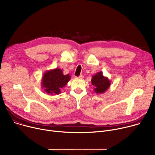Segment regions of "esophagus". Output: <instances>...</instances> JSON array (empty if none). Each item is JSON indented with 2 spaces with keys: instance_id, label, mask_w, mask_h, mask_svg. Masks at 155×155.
Here are the masks:
<instances>
[{
  "instance_id": "34e87169",
  "label": "esophagus",
  "mask_w": 155,
  "mask_h": 155,
  "mask_svg": "<svg viewBox=\"0 0 155 155\" xmlns=\"http://www.w3.org/2000/svg\"><path fill=\"white\" fill-rule=\"evenodd\" d=\"M83 77H84V76L83 75H80L78 77H77V78H80V79H82V78H83Z\"/></svg>"
}]
</instances>
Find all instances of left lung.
<instances>
[{
	"label": "left lung",
	"instance_id": "1",
	"mask_svg": "<svg viewBox=\"0 0 155 155\" xmlns=\"http://www.w3.org/2000/svg\"><path fill=\"white\" fill-rule=\"evenodd\" d=\"M91 83L96 94H101L106 92L110 85V81L104 77L102 72H97L92 77Z\"/></svg>",
	"mask_w": 155,
	"mask_h": 155
}]
</instances>
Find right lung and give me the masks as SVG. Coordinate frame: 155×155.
<instances>
[{
	"label": "right lung",
	"instance_id": "right-lung-1",
	"mask_svg": "<svg viewBox=\"0 0 155 155\" xmlns=\"http://www.w3.org/2000/svg\"><path fill=\"white\" fill-rule=\"evenodd\" d=\"M71 77L69 74L64 75L61 68H54L45 72L41 80V86L49 94H59Z\"/></svg>",
	"mask_w": 155,
	"mask_h": 155
}]
</instances>
